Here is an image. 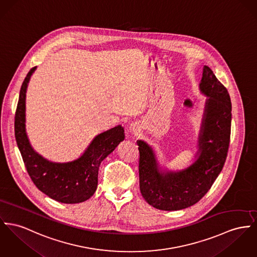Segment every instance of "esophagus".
Listing matches in <instances>:
<instances>
[{
  "mask_svg": "<svg viewBox=\"0 0 257 257\" xmlns=\"http://www.w3.org/2000/svg\"><path fill=\"white\" fill-rule=\"evenodd\" d=\"M132 132H133V134L135 135V136H138V135H140V133H141V126H140V124L139 123H134L133 125H132Z\"/></svg>",
  "mask_w": 257,
  "mask_h": 257,
  "instance_id": "esophagus-1",
  "label": "esophagus"
}]
</instances>
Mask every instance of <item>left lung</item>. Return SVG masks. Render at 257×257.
<instances>
[{"label": "left lung", "instance_id": "left-lung-1", "mask_svg": "<svg viewBox=\"0 0 257 257\" xmlns=\"http://www.w3.org/2000/svg\"><path fill=\"white\" fill-rule=\"evenodd\" d=\"M199 88L207 98L193 164L178 171L164 169L159 165L152 146L137 140L140 192L149 205L161 210H180L198 203L210 189L226 161L232 120L230 95L205 65Z\"/></svg>", "mask_w": 257, "mask_h": 257}]
</instances>
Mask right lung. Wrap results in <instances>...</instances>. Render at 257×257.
Listing matches in <instances>:
<instances>
[{
    "instance_id": "add662e5",
    "label": "right lung",
    "mask_w": 257,
    "mask_h": 257,
    "mask_svg": "<svg viewBox=\"0 0 257 257\" xmlns=\"http://www.w3.org/2000/svg\"><path fill=\"white\" fill-rule=\"evenodd\" d=\"M36 68L29 71L19 92L15 120L18 149L28 174L40 191L63 204L85 202L96 191L101 162L124 139L123 127L118 124L97 135L84 153L71 162H52L37 153L26 133V91Z\"/></svg>"
}]
</instances>
